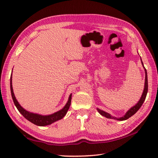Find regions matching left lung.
Instances as JSON below:
<instances>
[{
  "instance_id": "1",
  "label": "left lung",
  "mask_w": 158,
  "mask_h": 158,
  "mask_svg": "<svg viewBox=\"0 0 158 158\" xmlns=\"http://www.w3.org/2000/svg\"><path fill=\"white\" fill-rule=\"evenodd\" d=\"M140 60H141V63H142V65L143 66L144 69H145V86H144V89H143V92L142 94V96L140 97V100L138 101L136 105L135 106H133L131 107V108L127 110V111L125 115L121 117H113L110 114L106 113L105 111H104V110L100 109L98 108H97V110H98V113L100 114V115L106 117V118H109V119H116V120H119V121H123V120H126L128 118H130V117H132L133 115H135V114L138 111L139 109L141 107L142 105L143 104L144 101H145V100L146 98V96H147V91H148V81H147V70L145 69V67H144V64L143 63V61L141 60V58H140Z\"/></svg>"
}]
</instances>
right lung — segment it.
Instances as JSON below:
<instances>
[{"instance_id": "obj_1", "label": "right lung", "mask_w": 158, "mask_h": 158, "mask_svg": "<svg viewBox=\"0 0 158 158\" xmlns=\"http://www.w3.org/2000/svg\"><path fill=\"white\" fill-rule=\"evenodd\" d=\"M10 88H11V93L13 102H14L16 108L18 109L19 112L21 113L26 119H28L29 122H31L32 123H34L35 125L39 126H48L50 125V124L54 123L55 122H57V121L62 119L63 117L66 115L67 111H68V110L69 109L70 103H71L72 94H70L68 101H67L65 106H64L61 110H60L58 111H57L53 114H51V115H40V114L29 112L28 110L23 109V107L19 105V103L18 102V100H17L15 98L14 93H13L12 86V73L11 75V79H10Z\"/></svg>"}]
</instances>
